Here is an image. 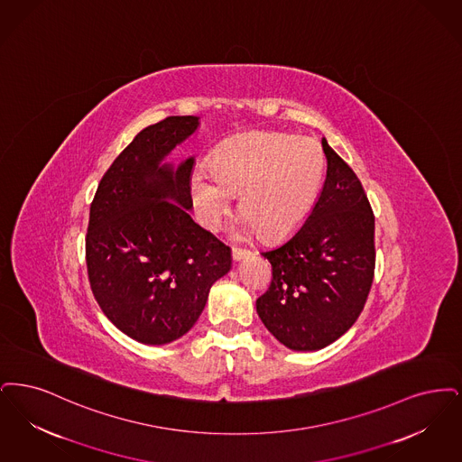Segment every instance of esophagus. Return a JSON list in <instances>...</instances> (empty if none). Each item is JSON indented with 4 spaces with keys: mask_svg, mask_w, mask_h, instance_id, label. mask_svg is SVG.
Listing matches in <instances>:
<instances>
[{
    "mask_svg": "<svg viewBox=\"0 0 462 462\" xmlns=\"http://www.w3.org/2000/svg\"><path fill=\"white\" fill-rule=\"evenodd\" d=\"M231 254H233V259H235V261H241L243 257L250 255L252 252H250V250H246V248H240V246H233Z\"/></svg>",
    "mask_w": 462,
    "mask_h": 462,
    "instance_id": "esophagus-1",
    "label": "esophagus"
}]
</instances>
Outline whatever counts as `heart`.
Returning <instances> with one entry per match:
<instances>
[{
  "label": "heart",
  "instance_id": "b5f03b06",
  "mask_svg": "<svg viewBox=\"0 0 462 462\" xmlns=\"http://www.w3.org/2000/svg\"><path fill=\"white\" fill-rule=\"evenodd\" d=\"M326 157L319 141L282 133H255L216 150L208 169L191 178V199L207 229H217L240 197L241 227L263 240L295 235L321 193Z\"/></svg>",
  "mask_w": 462,
  "mask_h": 462
}]
</instances>
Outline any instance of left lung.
I'll list each match as a JSON object with an SVG mask.
<instances>
[{
  "instance_id": "1",
  "label": "left lung",
  "mask_w": 462,
  "mask_h": 462,
  "mask_svg": "<svg viewBox=\"0 0 462 462\" xmlns=\"http://www.w3.org/2000/svg\"><path fill=\"white\" fill-rule=\"evenodd\" d=\"M328 161L309 219L282 246L262 252L273 280L257 299L265 328L291 350H319L361 316L374 278V214L361 180L322 140Z\"/></svg>"
}]
</instances>
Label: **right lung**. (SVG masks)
Returning a JSON list of instances; mask_svg holds the SVG:
<instances>
[{
    "label": "right lung",
    "instance_id": "1",
    "mask_svg": "<svg viewBox=\"0 0 462 462\" xmlns=\"http://www.w3.org/2000/svg\"><path fill=\"white\" fill-rule=\"evenodd\" d=\"M172 116L144 127L101 178L89 208L86 265L103 314L129 338L163 345L188 333L231 248L193 221L191 171L162 161L199 129Z\"/></svg>",
    "mask_w": 462,
    "mask_h": 462
}]
</instances>
